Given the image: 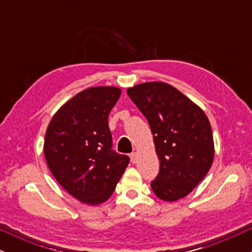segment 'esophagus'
I'll use <instances>...</instances> for the list:
<instances>
[{"mask_svg":"<svg viewBox=\"0 0 252 252\" xmlns=\"http://www.w3.org/2000/svg\"><path fill=\"white\" fill-rule=\"evenodd\" d=\"M130 160H131L132 163H135L136 161H137V153H131V154H130Z\"/></svg>","mask_w":252,"mask_h":252,"instance_id":"34e87169","label":"esophagus"}]
</instances>
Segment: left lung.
<instances>
[{"instance_id":"8db88e82","label":"left lung","mask_w":252,"mask_h":252,"mask_svg":"<svg viewBox=\"0 0 252 252\" xmlns=\"http://www.w3.org/2000/svg\"><path fill=\"white\" fill-rule=\"evenodd\" d=\"M126 94L147 118L154 135L160 170L150 184L153 192L164 201L184 198L212 166L215 144L209 118L169 84H138Z\"/></svg>"}]
</instances>
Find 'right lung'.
<instances>
[{
	"instance_id": "1",
	"label": "right lung",
	"mask_w": 252,
	"mask_h": 252,
	"mask_svg": "<svg viewBox=\"0 0 252 252\" xmlns=\"http://www.w3.org/2000/svg\"><path fill=\"white\" fill-rule=\"evenodd\" d=\"M121 96L115 86L77 94L56 112L43 143L46 162L56 180L82 202L106 201L129 163L112 149L108 117Z\"/></svg>"
}]
</instances>
